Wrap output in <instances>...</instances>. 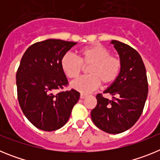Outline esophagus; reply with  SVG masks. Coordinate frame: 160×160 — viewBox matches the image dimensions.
<instances>
[{
    "label": "esophagus",
    "instance_id": "34e87169",
    "mask_svg": "<svg viewBox=\"0 0 160 160\" xmlns=\"http://www.w3.org/2000/svg\"><path fill=\"white\" fill-rule=\"evenodd\" d=\"M87 94H82V93L81 94H80V98H82V99H83V98H85L87 97Z\"/></svg>",
    "mask_w": 160,
    "mask_h": 160
}]
</instances>
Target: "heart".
Returning <instances> with one entry per match:
<instances>
[{
    "label": "heart",
    "instance_id": "b5f03b06",
    "mask_svg": "<svg viewBox=\"0 0 160 160\" xmlns=\"http://www.w3.org/2000/svg\"><path fill=\"white\" fill-rule=\"evenodd\" d=\"M78 59L70 53H65L61 59V67L66 76L76 79L88 66L87 73L71 83V88L79 92L87 94L99 87L101 82L105 86L114 82L119 75L121 62L111 56L107 48L99 45H93L82 48L78 52Z\"/></svg>",
    "mask_w": 160,
    "mask_h": 160
}]
</instances>
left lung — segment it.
Segmentation results:
<instances>
[{"label":"left lung","instance_id":"obj_1","mask_svg":"<svg viewBox=\"0 0 160 160\" xmlns=\"http://www.w3.org/2000/svg\"><path fill=\"white\" fill-rule=\"evenodd\" d=\"M119 55L121 70L118 78L104 93L112 99L96 96L97 106L91 111L92 121L109 134H119L134 126L142 114L148 93L146 68L139 53L130 46L112 40Z\"/></svg>","mask_w":160,"mask_h":160}]
</instances>
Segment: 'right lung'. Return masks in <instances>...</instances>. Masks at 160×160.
<instances>
[{"label":"right lung","instance_id":"obj_1","mask_svg":"<svg viewBox=\"0 0 160 160\" xmlns=\"http://www.w3.org/2000/svg\"><path fill=\"white\" fill-rule=\"evenodd\" d=\"M77 42L48 39L36 42L25 52L17 72L20 107L38 129L53 131L69 120L80 94L72 89L54 94L68 84L61 59Z\"/></svg>","mask_w":160,"mask_h":160}]
</instances>
